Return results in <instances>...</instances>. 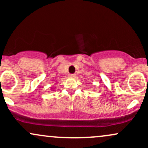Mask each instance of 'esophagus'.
Returning a JSON list of instances; mask_svg holds the SVG:
<instances>
[{"label":"esophagus","instance_id":"esophagus-1","mask_svg":"<svg viewBox=\"0 0 148 148\" xmlns=\"http://www.w3.org/2000/svg\"><path fill=\"white\" fill-rule=\"evenodd\" d=\"M69 77H71V78H74V77H75V76H76V74H69Z\"/></svg>","mask_w":148,"mask_h":148}]
</instances>
